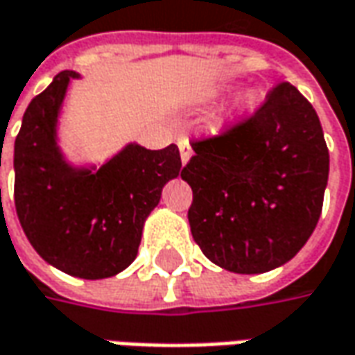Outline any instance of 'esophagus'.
<instances>
[{
    "instance_id": "34e87169",
    "label": "esophagus",
    "mask_w": 355,
    "mask_h": 355,
    "mask_svg": "<svg viewBox=\"0 0 355 355\" xmlns=\"http://www.w3.org/2000/svg\"><path fill=\"white\" fill-rule=\"evenodd\" d=\"M178 146H180V156H182L183 164H187V160L191 158V146H189V140L187 139H180L178 140Z\"/></svg>"
}]
</instances>
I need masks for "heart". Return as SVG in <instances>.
Wrapping results in <instances>:
<instances>
[{"label":"heart","mask_w":355,"mask_h":355,"mask_svg":"<svg viewBox=\"0 0 355 355\" xmlns=\"http://www.w3.org/2000/svg\"><path fill=\"white\" fill-rule=\"evenodd\" d=\"M254 103H256V94L246 95V97H244V101H242V105L239 107V115H242L244 111L252 109V107H254Z\"/></svg>","instance_id":"b5f03b06"}]
</instances>
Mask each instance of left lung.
Returning a JSON list of instances; mask_svg holds the SVG:
<instances>
[{
	"label": "left lung",
	"mask_w": 355,
	"mask_h": 355,
	"mask_svg": "<svg viewBox=\"0 0 355 355\" xmlns=\"http://www.w3.org/2000/svg\"><path fill=\"white\" fill-rule=\"evenodd\" d=\"M191 146L182 178L201 252L234 273L291 260L315 230L328 182L322 127L301 92L275 83L252 115Z\"/></svg>",
	"instance_id": "left-lung-1"
}]
</instances>
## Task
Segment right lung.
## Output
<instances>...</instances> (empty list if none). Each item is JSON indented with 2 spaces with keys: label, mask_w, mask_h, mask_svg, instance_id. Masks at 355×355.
<instances>
[{
  "label": "right lung",
  "mask_w": 355,
  "mask_h": 355,
  "mask_svg": "<svg viewBox=\"0 0 355 355\" xmlns=\"http://www.w3.org/2000/svg\"><path fill=\"white\" fill-rule=\"evenodd\" d=\"M73 72H60L23 115L15 139V209L31 246L50 266L83 279L128 268L164 185L182 172L175 144H128L97 172L76 170L56 144V121Z\"/></svg>",
  "instance_id": "1"
}]
</instances>
